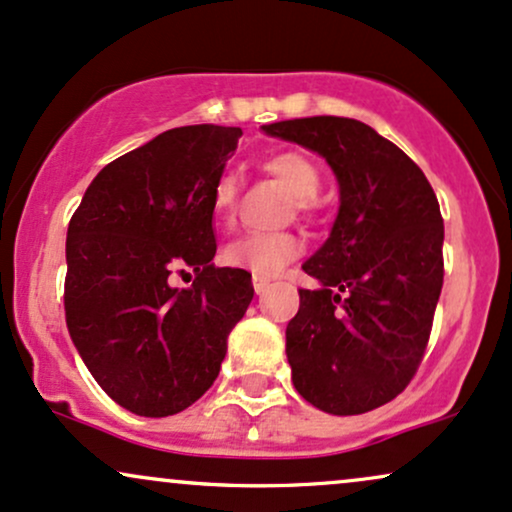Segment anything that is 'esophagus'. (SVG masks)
<instances>
[{
    "instance_id": "34e87169",
    "label": "esophagus",
    "mask_w": 512,
    "mask_h": 512,
    "mask_svg": "<svg viewBox=\"0 0 512 512\" xmlns=\"http://www.w3.org/2000/svg\"><path fill=\"white\" fill-rule=\"evenodd\" d=\"M270 287V280L266 278V275H254V290L256 294H263Z\"/></svg>"
}]
</instances>
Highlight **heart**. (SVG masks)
Returning <instances> with one entry per match:
<instances>
[{"label":"heart","instance_id":"b5f03b06","mask_svg":"<svg viewBox=\"0 0 512 512\" xmlns=\"http://www.w3.org/2000/svg\"><path fill=\"white\" fill-rule=\"evenodd\" d=\"M261 170L292 191V208L314 218L323 208L321 167L302 150H275L261 160ZM239 182L234 174H222L210 191V210L220 225H230L237 213ZM304 251V239L294 232H246L222 249V261L254 275H275Z\"/></svg>","mask_w":512,"mask_h":512}]
</instances>
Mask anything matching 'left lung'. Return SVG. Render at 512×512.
I'll return each mask as SVG.
<instances>
[{"instance_id":"obj_1","label":"left lung","mask_w":512,"mask_h":512,"mask_svg":"<svg viewBox=\"0 0 512 512\" xmlns=\"http://www.w3.org/2000/svg\"><path fill=\"white\" fill-rule=\"evenodd\" d=\"M316 150L340 184L328 242L304 263L321 282L299 290L287 323L292 383L328 414H364L410 386L443 287V218L429 179L388 138L347 117L263 124Z\"/></svg>"}]
</instances>
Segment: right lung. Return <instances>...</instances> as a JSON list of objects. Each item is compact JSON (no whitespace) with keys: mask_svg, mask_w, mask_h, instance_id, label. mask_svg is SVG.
<instances>
[{"mask_svg":"<svg viewBox=\"0 0 512 512\" xmlns=\"http://www.w3.org/2000/svg\"><path fill=\"white\" fill-rule=\"evenodd\" d=\"M239 126L170 129L112 160L66 232L64 311L78 354L124 410L170 417L220 374L227 335L254 299L251 273L213 263L210 191ZM195 270L186 291L169 285Z\"/></svg>","mask_w":512,"mask_h":512,"instance_id":"1","label":"right lung"}]
</instances>
